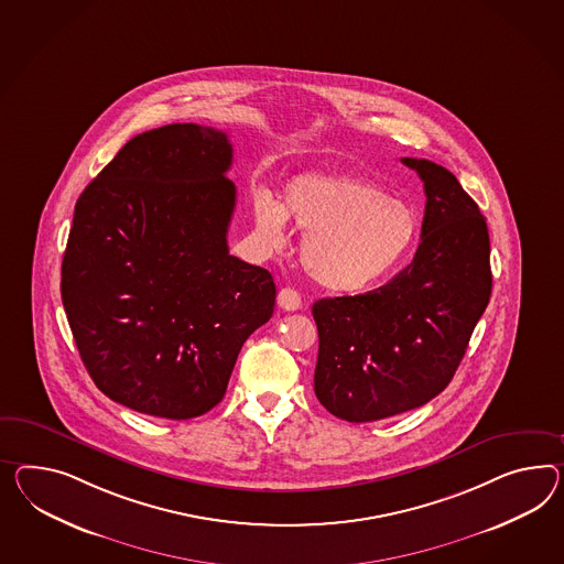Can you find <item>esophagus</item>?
Segmentation results:
<instances>
[{"label":"esophagus","mask_w":564,"mask_h":564,"mask_svg":"<svg viewBox=\"0 0 564 564\" xmlns=\"http://www.w3.org/2000/svg\"><path fill=\"white\" fill-rule=\"evenodd\" d=\"M278 304L284 311H299L303 306L301 294L294 289H282L278 292Z\"/></svg>","instance_id":"1"}]
</instances>
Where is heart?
<instances>
[{
    "label": "heart",
    "instance_id": "1",
    "mask_svg": "<svg viewBox=\"0 0 564 564\" xmlns=\"http://www.w3.org/2000/svg\"><path fill=\"white\" fill-rule=\"evenodd\" d=\"M253 220L261 243L282 249L289 220L304 232L301 260L321 289L351 294L378 284L411 253L417 210L375 180L304 174L284 186L282 203L260 192Z\"/></svg>",
    "mask_w": 564,
    "mask_h": 564
}]
</instances>
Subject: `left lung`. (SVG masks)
<instances>
[{"label":"left lung","instance_id":"obj_1","mask_svg":"<svg viewBox=\"0 0 564 564\" xmlns=\"http://www.w3.org/2000/svg\"><path fill=\"white\" fill-rule=\"evenodd\" d=\"M425 189L413 261L380 289L321 299L315 394L351 423L417 409L446 389L491 299L487 220L456 175L404 158Z\"/></svg>","mask_w":564,"mask_h":564}]
</instances>
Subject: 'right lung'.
Returning a JSON list of instances; mask_svg holds the SVG:
<instances>
[{"mask_svg": "<svg viewBox=\"0 0 564 564\" xmlns=\"http://www.w3.org/2000/svg\"><path fill=\"white\" fill-rule=\"evenodd\" d=\"M227 132L167 124L130 139L75 204L61 299L96 387L153 417L223 401L274 278L229 253Z\"/></svg>", "mask_w": 564, "mask_h": 564, "instance_id": "right-lung-1", "label": "right lung"}]
</instances>
